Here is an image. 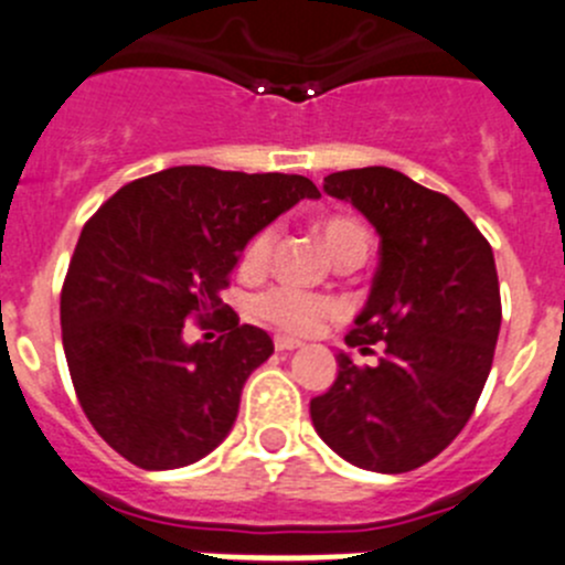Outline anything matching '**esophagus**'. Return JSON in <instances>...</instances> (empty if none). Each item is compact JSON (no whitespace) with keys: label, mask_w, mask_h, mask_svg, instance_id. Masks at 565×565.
<instances>
[{"label":"esophagus","mask_w":565,"mask_h":565,"mask_svg":"<svg viewBox=\"0 0 565 565\" xmlns=\"http://www.w3.org/2000/svg\"><path fill=\"white\" fill-rule=\"evenodd\" d=\"M299 345H301V340L285 338V334H277V338H275V349L277 351H294V349H299Z\"/></svg>","instance_id":"esophagus-1"}]
</instances>
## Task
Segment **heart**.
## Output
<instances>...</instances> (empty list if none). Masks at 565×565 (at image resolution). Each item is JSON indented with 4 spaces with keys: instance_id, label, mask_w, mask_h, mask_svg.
Wrapping results in <instances>:
<instances>
[{
    "instance_id": "1",
    "label": "heart",
    "mask_w": 565,
    "mask_h": 565,
    "mask_svg": "<svg viewBox=\"0 0 565 565\" xmlns=\"http://www.w3.org/2000/svg\"><path fill=\"white\" fill-rule=\"evenodd\" d=\"M321 236L334 260H365L367 247H371V236H367L365 227L356 220H349V216H329V220H323ZM275 238V227H264V231L255 233L242 253V269L253 271V275L255 271H264L271 260ZM255 312L275 323V327L285 329V332L310 334L327 318L338 312V305L327 299V296L307 294V290L294 288V285H277V288H269L255 299Z\"/></svg>"
}]
</instances>
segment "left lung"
<instances>
[{"mask_svg":"<svg viewBox=\"0 0 565 565\" xmlns=\"http://www.w3.org/2000/svg\"><path fill=\"white\" fill-rule=\"evenodd\" d=\"M329 198L379 233V269L345 343L375 354L310 401L318 437L349 465L409 472L443 454L470 420L494 360L502 307L494 255L445 194L390 167L332 172Z\"/></svg>","mask_w":565,"mask_h":565,"instance_id":"obj_1","label":"left lung"}]
</instances>
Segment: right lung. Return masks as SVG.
<instances>
[{"label":"right lung","mask_w":565,"mask_h":565,"mask_svg":"<svg viewBox=\"0 0 565 565\" xmlns=\"http://www.w3.org/2000/svg\"><path fill=\"white\" fill-rule=\"evenodd\" d=\"M321 192L305 175L170 167L126 183L82 231L60 323L87 420L142 470L205 459L236 423L249 373L275 351L220 290L249 238ZM223 316L214 344L182 340L186 317Z\"/></svg>","instance_id":"add662e5"}]
</instances>
